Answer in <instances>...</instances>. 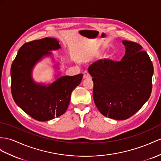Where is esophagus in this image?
<instances>
[{
    "mask_svg": "<svg viewBox=\"0 0 161 161\" xmlns=\"http://www.w3.org/2000/svg\"><path fill=\"white\" fill-rule=\"evenodd\" d=\"M90 75L88 71H85L84 73V75H83V78L84 79H87V78H90Z\"/></svg>",
    "mask_w": 161,
    "mask_h": 161,
    "instance_id": "esophagus-1",
    "label": "esophagus"
}]
</instances>
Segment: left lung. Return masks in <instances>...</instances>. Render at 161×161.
Wrapping results in <instances>:
<instances>
[{
    "label": "left lung",
    "instance_id": "1",
    "mask_svg": "<svg viewBox=\"0 0 161 161\" xmlns=\"http://www.w3.org/2000/svg\"><path fill=\"white\" fill-rule=\"evenodd\" d=\"M125 55L120 61L99 60L88 72L94 83L93 98L98 111L114 120H126L150 98L154 67L139 44L126 40Z\"/></svg>",
    "mask_w": 161,
    "mask_h": 161
}]
</instances>
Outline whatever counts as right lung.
Here are the masks:
<instances>
[{
  "instance_id": "add662e5",
  "label": "right lung",
  "mask_w": 161,
  "mask_h": 161,
  "mask_svg": "<svg viewBox=\"0 0 161 161\" xmlns=\"http://www.w3.org/2000/svg\"><path fill=\"white\" fill-rule=\"evenodd\" d=\"M60 48L59 41L43 38L24 43L11 67V94L24 112L38 121H47L67 111L73 90L81 83L83 74L63 76L49 86L36 84L32 78L34 66L51 50Z\"/></svg>"
}]
</instances>
